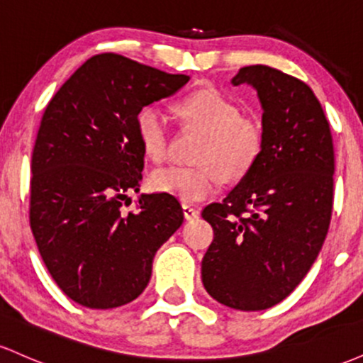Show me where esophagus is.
<instances>
[{
    "instance_id": "34e87169",
    "label": "esophagus",
    "mask_w": 363,
    "mask_h": 363,
    "mask_svg": "<svg viewBox=\"0 0 363 363\" xmlns=\"http://www.w3.org/2000/svg\"><path fill=\"white\" fill-rule=\"evenodd\" d=\"M182 211H184V218L186 220H196L199 216L198 208L187 205V203H184V205H182Z\"/></svg>"
}]
</instances>
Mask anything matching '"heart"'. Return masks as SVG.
<instances>
[{
  "instance_id": "heart-1",
  "label": "heart",
  "mask_w": 363,
  "mask_h": 363,
  "mask_svg": "<svg viewBox=\"0 0 363 363\" xmlns=\"http://www.w3.org/2000/svg\"><path fill=\"white\" fill-rule=\"evenodd\" d=\"M177 114L189 126L203 131L196 148L198 165H172L152 174V187L184 203L216 194L228 181L242 179L259 160L264 148V128L259 119L240 114V107L213 86L191 91L177 102ZM136 131L145 155L153 162L167 158L170 129L165 114L148 106L136 118Z\"/></svg>"
}]
</instances>
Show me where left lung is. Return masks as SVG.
I'll return each mask as SVG.
<instances>
[{
	"instance_id": "8db88e82",
	"label": "left lung",
	"mask_w": 363,
	"mask_h": 363,
	"mask_svg": "<svg viewBox=\"0 0 363 363\" xmlns=\"http://www.w3.org/2000/svg\"><path fill=\"white\" fill-rule=\"evenodd\" d=\"M232 83L256 89L264 148L227 198L203 210L215 237L201 278L216 302L262 311L289 297L323 247L331 222L335 150L318 97L298 78L254 65L240 68Z\"/></svg>"
}]
</instances>
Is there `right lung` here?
<instances>
[{
  "label": "right lung",
  "mask_w": 363,
  "mask_h": 363,
  "mask_svg": "<svg viewBox=\"0 0 363 363\" xmlns=\"http://www.w3.org/2000/svg\"><path fill=\"white\" fill-rule=\"evenodd\" d=\"M189 82L114 52L97 54L45 107L32 153L30 227L52 280L72 301L112 309L147 289L152 262L184 220L170 194H141L136 118Z\"/></svg>",
  "instance_id": "add662e5"
}]
</instances>
